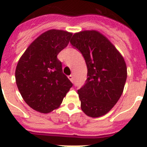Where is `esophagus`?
I'll return each instance as SVG.
<instances>
[{"instance_id": "esophagus-1", "label": "esophagus", "mask_w": 147, "mask_h": 147, "mask_svg": "<svg viewBox=\"0 0 147 147\" xmlns=\"http://www.w3.org/2000/svg\"><path fill=\"white\" fill-rule=\"evenodd\" d=\"M68 78H69V80H71V81L73 82V80H74L73 75H69V76H68Z\"/></svg>"}]
</instances>
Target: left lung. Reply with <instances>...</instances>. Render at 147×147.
Here are the masks:
<instances>
[{
	"mask_svg": "<svg viewBox=\"0 0 147 147\" xmlns=\"http://www.w3.org/2000/svg\"><path fill=\"white\" fill-rule=\"evenodd\" d=\"M70 43L82 53L88 68L86 83L78 90L82 110L89 117H101L123 94L127 79L124 59L106 37L95 30L74 34Z\"/></svg>",
	"mask_w": 147,
	"mask_h": 147,
	"instance_id": "obj_1",
	"label": "left lung"
}]
</instances>
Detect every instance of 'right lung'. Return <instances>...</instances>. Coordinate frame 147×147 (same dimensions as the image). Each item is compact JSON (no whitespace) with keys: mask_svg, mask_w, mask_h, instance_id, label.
Wrapping results in <instances>:
<instances>
[{"mask_svg":"<svg viewBox=\"0 0 147 147\" xmlns=\"http://www.w3.org/2000/svg\"><path fill=\"white\" fill-rule=\"evenodd\" d=\"M71 37L72 33L63 30H49L37 38L19 60L15 72L18 89L24 101L38 112L49 113L58 108L73 86L57 58Z\"/></svg>","mask_w":147,"mask_h":147,"instance_id":"obj_1","label":"right lung"}]
</instances>
